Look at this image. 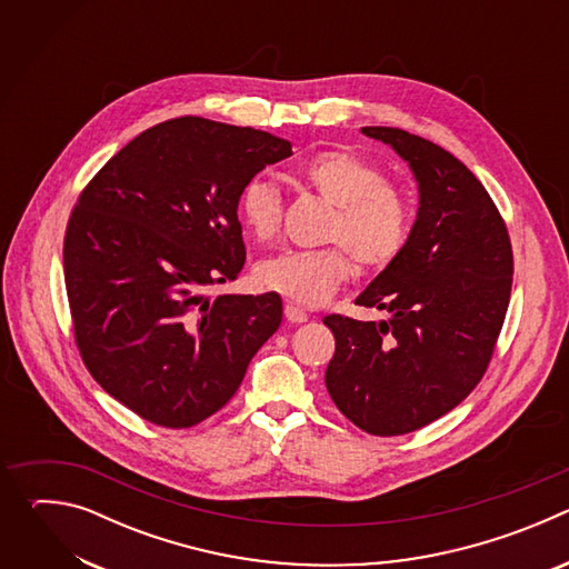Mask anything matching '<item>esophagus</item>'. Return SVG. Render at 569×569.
<instances>
[{"instance_id":"esophagus-1","label":"esophagus","mask_w":569,"mask_h":569,"mask_svg":"<svg viewBox=\"0 0 569 569\" xmlns=\"http://www.w3.org/2000/svg\"><path fill=\"white\" fill-rule=\"evenodd\" d=\"M286 319L292 323H301L308 319V312L301 306H297L295 301H286Z\"/></svg>"}]
</instances>
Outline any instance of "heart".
<instances>
[{
    "mask_svg": "<svg viewBox=\"0 0 569 569\" xmlns=\"http://www.w3.org/2000/svg\"><path fill=\"white\" fill-rule=\"evenodd\" d=\"M297 180L333 204L319 250H286L257 266L261 288L279 292L301 306L327 301L356 270L389 268L408 248L415 207L400 184L385 180L373 161L349 150H321L295 171ZM238 218L259 240H272L281 229L283 198L266 180L254 178L240 191Z\"/></svg>",
    "mask_w": 569,
    "mask_h": 569,
    "instance_id": "heart-1",
    "label": "heart"
}]
</instances>
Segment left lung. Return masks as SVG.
<instances>
[{
    "instance_id": "8db88e82",
    "label": "left lung",
    "mask_w": 569,
    "mask_h": 569,
    "mask_svg": "<svg viewBox=\"0 0 569 569\" xmlns=\"http://www.w3.org/2000/svg\"><path fill=\"white\" fill-rule=\"evenodd\" d=\"M419 182V216L405 252L356 299L387 321L327 315L336 356L327 389L373 437L426 428L477 387L491 365L513 283L507 222L489 191L441 146L369 126Z\"/></svg>"
}]
</instances>
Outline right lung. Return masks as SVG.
<instances>
[{
	"label": "right lung",
	"mask_w": 569,
	"mask_h": 569,
	"mask_svg": "<svg viewBox=\"0 0 569 569\" xmlns=\"http://www.w3.org/2000/svg\"><path fill=\"white\" fill-rule=\"evenodd\" d=\"M290 141L202 117L121 148L71 209L62 266L92 378L143 421L184 430L229 402L274 336L277 292L207 295L246 266L238 198Z\"/></svg>",
	"instance_id": "add662e5"
}]
</instances>
